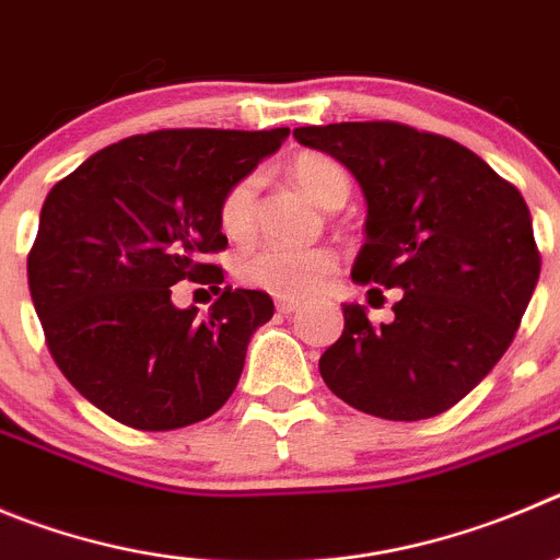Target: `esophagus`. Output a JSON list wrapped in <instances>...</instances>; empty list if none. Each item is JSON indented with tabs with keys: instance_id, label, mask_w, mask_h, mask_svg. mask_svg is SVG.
Listing matches in <instances>:
<instances>
[{
	"instance_id": "esophagus-1",
	"label": "esophagus",
	"mask_w": 560,
	"mask_h": 560,
	"mask_svg": "<svg viewBox=\"0 0 560 560\" xmlns=\"http://www.w3.org/2000/svg\"><path fill=\"white\" fill-rule=\"evenodd\" d=\"M298 301H290V298H281V301H276V310L281 312V315H292V312H298Z\"/></svg>"
}]
</instances>
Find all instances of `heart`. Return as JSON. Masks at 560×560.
Segmentation results:
<instances>
[{"label":"heart","instance_id":"b5f03b06","mask_svg":"<svg viewBox=\"0 0 560 560\" xmlns=\"http://www.w3.org/2000/svg\"><path fill=\"white\" fill-rule=\"evenodd\" d=\"M292 179L323 207H339L351 192V176L337 160L317 151H304L290 162ZM259 176L248 174L234 182L218 203V221L232 240H245L254 232ZM337 268L331 248H290L265 243L245 250L237 262V276L245 284L279 298H304L315 292Z\"/></svg>","mask_w":560,"mask_h":560}]
</instances>
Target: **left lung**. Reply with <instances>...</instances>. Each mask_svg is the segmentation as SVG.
Returning <instances> with one entry per match:
<instances>
[{"mask_svg": "<svg viewBox=\"0 0 560 560\" xmlns=\"http://www.w3.org/2000/svg\"><path fill=\"white\" fill-rule=\"evenodd\" d=\"M292 135L362 185L368 243L353 281L404 290L395 320L381 326L364 306L342 304V337L320 357L323 381L364 415H442L503 359L536 290L541 254L525 198L467 145L406 124Z\"/></svg>", "mask_w": 560, "mask_h": 560, "instance_id": "8db88e82", "label": "left lung"}]
</instances>
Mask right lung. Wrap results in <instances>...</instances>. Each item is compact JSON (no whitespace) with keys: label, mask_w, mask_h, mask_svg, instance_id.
<instances>
[{"label":"right lung","mask_w":560,"mask_h":560,"mask_svg":"<svg viewBox=\"0 0 560 560\" xmlns=\"http://www.w3.org/2000/svg\"><path fill=\"white\" fill-rule=\"evenodd\" d=\"M290 129H160L88 156L57 182L27 256L46 345L74 389L138 431L215 415L237 386L248 339L273 317L262 290L223 287L203 262L229 245L218 203ZM222 292L207 318L170 287Z\"/></svg>","instance_id":"right-lung-1"}]
</instances>
